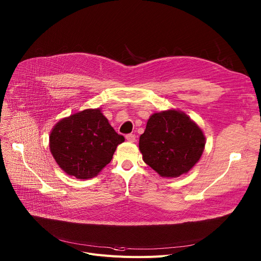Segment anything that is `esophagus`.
<instances>
[{
    "mask_svg": "<svg viewBox=\"0 0 261 261\" xmlns=\"http://www.w3.org/2000/svg\"><path fill=\"white\" fill-rule=\"evenodd\" d=\"M126 139L130 143H134L136 141V135L135 134H127L126 135Z\"/></svg>",
    "mask_w": 261,
    "mask_h": 261,
    "instance_id": "34e87169",
    "label": "esophagus"
}]
</instances>
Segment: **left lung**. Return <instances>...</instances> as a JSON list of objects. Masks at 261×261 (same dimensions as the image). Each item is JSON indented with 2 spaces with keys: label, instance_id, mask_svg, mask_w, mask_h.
Listing matches in <instances>:
<instances>
[{
  "label": "left lung",
  "instance_id": "obj_1",
  "mask_svg": "<svg viewBox=\"0 0 261 261\" xmlns=\"http://www.w3.org/2000/svg\"><path fill=\"white\" fill-rule=\"evenodd\" d=\"M205 138L196 122L175 110L154 113L140 138L144 162L160 175L176 177L200 160Z\"/></svg>",
  "mask_w": 261,
  "mask_h": 261
}]
</instances>
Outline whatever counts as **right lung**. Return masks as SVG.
Wrapping results in <instances>:
<instances>
[{
    "label": "right lung",
    "instance_id": "1",
    "mask_svg": "<svg viewBox=\"0 0 261 261\" xmlns=\"http://www.w3.org/2000/svg\"><path fill=\"white\" fill-rule=\"evenodd\" d=\"M125 141L99 109H88L61 119L49 136L50 152L67 174L86 180L111 162L117 145Z\"/></svg>",
    "mask_w": 261,
    "mask_h": 261
}]
</instances>
